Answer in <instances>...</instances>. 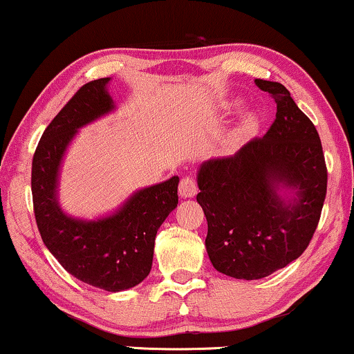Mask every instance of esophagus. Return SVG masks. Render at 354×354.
<instances>
[{"instance_id": "esophagus-1", "label": "esophagus", "mask_w": 354, "mask_h": 354, "mask_svg": "<svg viewBox=\"0 0 354 354\" xmlns=\"http://www.w3.org/2000/svg\"><path fill=\"white\" fill-rule=\"evenodd\" d=\"M198 193V187L195 178L192 177H183L178 185V195L182 198H193Z\"/></svg>"}]
</instances>
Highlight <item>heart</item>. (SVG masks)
I'll return each mask as SVG.
<instances>
[{
	"instance_id": "obj_1",
	"label": "heart",
	"mask_w": 354,
	"mask_h": 354,
	"mask_svg": "<svg viewBox=\"0 0 354 354\" xmlns=\"http://www.w3.org/2000/svg\"><path fill=\"white\" fill-rule=\"evenodd\" d=\"M256 125H258V118H256L254 113L241 114L239 124H236V127L234 130V135H232V142L236 143V142H240V140L248 137L250 133H253Z\"/></svg>"
}]
</instances>
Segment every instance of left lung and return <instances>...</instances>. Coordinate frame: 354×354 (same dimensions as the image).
I'll return each mask as SVG.
<instances>
[{"mask_svg": "<svg viewBox=\"0 0 354 354\" xmlns=\"http://www.w3.org/2000/svg\"><path fill=\"white\" fill-rule=\"evenodd\" d=\"M254 84L277 104L274 124L234 156L203 162L196 176L207 256L219 272L243 280L268 277L303 254L327 192L314 124L282 84Z\"/></svg>", "mask_w": 354, "mask_h": 354, "instance_id": "1", "label": "left lung"}]
</instances>
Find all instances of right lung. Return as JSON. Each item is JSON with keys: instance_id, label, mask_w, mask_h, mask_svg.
<instances>
[{"instance_id": "add662e5", "label": "right lung", "mask_w": 354, "mask_h": 354, "mask_svg": "<svg viewBox=\"0 0 354 354\" xmlns=\"http://www.w3.org/2000/svg\"><path fill=\"white\" fill-rule=\"evenodd\" d=\"M111 77L88 82L43 132L32 161L33 211L43 243L71 275L106 292H122L148 277L154 239L177 207L178 177L133 192L96 219L69 216L59 205V174L79 130L113 113Z\"/></svg>"}]
</instances>
